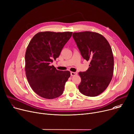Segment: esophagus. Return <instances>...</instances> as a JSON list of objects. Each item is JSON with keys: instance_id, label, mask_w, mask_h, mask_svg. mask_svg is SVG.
I'll return each mask as SVG.
<instances>
[{"instance_id": "34e87169", "label": "esophagus", "mask_w": 134, "mask_h": 134, "mask_svg": "<svg viewBox=\"0 0 134 134\" xmlns=\"http://www.w3.org/2000/svg\"><path fill=\"white\" fill-rule=\"evenodd\" d=\"M70 75H71V76H75L76 75H77V73H76V72H70Z\"/></svg>"}]
</instances>
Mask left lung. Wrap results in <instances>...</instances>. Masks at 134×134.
<instances>
[{"label":"left lung","instance_id":"left-lung-1","mask_svg":"<svg viewBox=\"0 0 134 134\" xmlns=\"http://www.w3.org/2000/svg\"><path fill=\"white\" fill-rule=\"evenodd\" d=\"M73 37L83 58L90 61L86 72L79 73L81 82L78 88L86 96H96L106 90L112 79L114 64L112 49L107 39L96 32H74Z\"/></svg>","mask_w":134,"mask_h":134}]
</instances>
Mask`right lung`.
I'll list each match as a JSON object with an SVG mask.
<instances>
[{"instance_id":"right-lung-1","label":"right lung","mask_w":134,"mask_h":134,"mask_svg":"<svg viewBox=\"0 0 134 134\" xmlns=\"http://www.w3.org/2000/svg\"><path fill=\"white\" fill-rule=\"evenodd\" d=\"M73 32H40L31 40L25 53L26 76L33 91L39 96L53 99L61 95L70 76L51 66L60 54Z\"/></svg>"}]
</instances>
